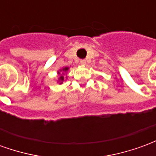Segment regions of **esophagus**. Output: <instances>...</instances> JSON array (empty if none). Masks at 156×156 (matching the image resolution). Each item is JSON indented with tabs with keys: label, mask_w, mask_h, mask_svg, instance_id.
<instances>
[{
	"label": "esophagus",
	"mask_w": 156,
	"mask_h": 156,
	"mask_svg": "<svg viewBox=\"0 0 156 156\" xmlns=\"http://www.w3.org/2000/svg\"><path fill=\"white\" fill-rule=\"evenodd\" d=\"M80 63L82 65H85L86 64V60L85 59H82V60H80Z\"/></svg>",
	"instance_id": "34e87169"
}]
</instances>
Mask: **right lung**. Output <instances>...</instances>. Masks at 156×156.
I'll return each instance as SVG.
<instances>
[{"label": "right lung", "mask_w": 156, "mask_h": 156, "mask_svg": "<svg viewBox=\"0 0 156 156\" xmlns=\"http://www.w3.org/2000/svg\"><path fill=\"white\" fill-rule=\"evenodd\" d=\"M68 68H63V69H62V71H64V72L68 71ZM58 73L60 74V73H59V72H58ZM62 74H63V73H62ZM59 80L61 81V83H62V82L64 80V77H63L62 75H61V76H60V78H59Z\"/></svg>", "instance_id": "right-lung-1"}]
</instances>
